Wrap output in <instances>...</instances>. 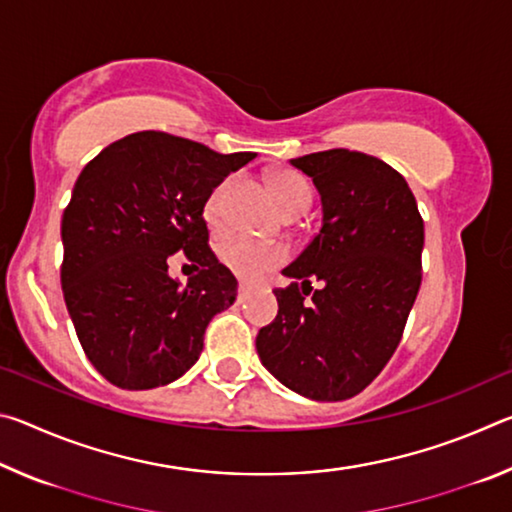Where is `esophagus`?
<instances>
[{"instance_id": "1", "label": "esophagus", "mask_w": 512, "mask_h": 512, "mask_svg": "<svg viewBox=\"0 0 512 512\" xmlns=\"http://www.w3.org/2000/svg\"><path fill=\"white\" fill-rule=\"evenodd\" d=\"M250 296V287H246V284H241L239 291H237V305H244V302L248 300Z\"/></svg>"}]
</instances>
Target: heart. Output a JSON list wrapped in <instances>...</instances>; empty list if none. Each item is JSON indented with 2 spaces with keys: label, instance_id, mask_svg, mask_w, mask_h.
I'll return each mask as SVG.
<instances>
[{
  "label": "heart",
  "instance_id": "heart-1",
  "mask_svg": "<svg viewBox=\"0 0 512 512\" xmlns=\"http://www.w3.org/2000/svg\"><path fill=\"white\" fill-rule=\"evenodd\" d=\"M268 185L275 203L280 205V210L287 216L305 214L311 205V187L298 171L293 169H277L268 176ZM232 187V178L223 180L216 185L205 198L203 216L205 223L210 228H219L221 216H223V203ZM219 257L223 266L228 271L239 277L241 282H257L262 280L266 273L275 271L277 266H282L289 259L287 248L271 246V244H257L253 239L246 237H232L225 239L219 248Z\"/></svg>",
  "mask_w": 512,
  "mask_h": 512
}]
</instances>
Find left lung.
<instances>
[{"instance_id": "8db88e82", "label": "left lung", "mask_w": 512, "mask_h": 512, "mask_svg": "<svg viewBox=\"0 0 512 512\" xmlns=\"http://www.w3.org/2000/svg\"><path fill=\"white\" fill-rule=\"evenodd\" d=\"M291 164L314 180L323 225L282 271L291 284L273 291L280 309L255 345L291 391L339 402L361 393L400 345L422 282L424 223L384 160L329 149Z\"/></svg>"}]
</instances>
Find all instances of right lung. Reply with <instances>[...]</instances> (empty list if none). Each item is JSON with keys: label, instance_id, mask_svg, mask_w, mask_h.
Masks as SVG:
<instances>
[{"label": "right lung", "instance_id": "obj_1", "mask_svg": "<svg viewBox=\"0 0 512 512\" xmlns=\"http://www.w3.org/2000/svg\"><path fill=\"white\" fill-rule=\"evenodd\" d=\"M255 158L160 131L126 135L85 164L65 207L60 284L83 352L110 384L146 391L194 366L237 280L207 241V194ZM185 252L187 288L166 259Z\"/></svg>", "mask_w": 512, "mask_h": 512}]
</instances>
